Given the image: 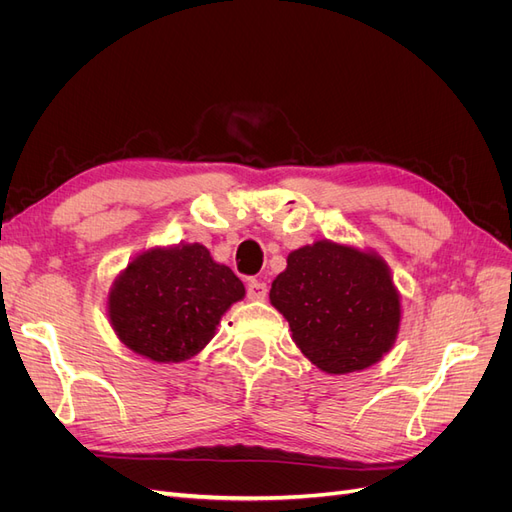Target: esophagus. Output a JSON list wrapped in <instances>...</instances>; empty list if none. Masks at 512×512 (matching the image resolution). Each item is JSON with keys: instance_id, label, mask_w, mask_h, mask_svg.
Wrapping results in <instances>:
<instances>
[{"instance_id": "34e87169", "label": "esophagus", "mask_w": 512, "mask_h": 512, "mask_svg": "<svg viewBox=\"0 0 512 512\" xmlns=\"http://www.w3.org/2000/svg\"><path fill=\"white\" fill-rule=\"evenodd\" d=\"M267 292H269V288H267L265 282H258V280L247 282V299L262 301L267 297Z\"/></svg>"}]
</instances>
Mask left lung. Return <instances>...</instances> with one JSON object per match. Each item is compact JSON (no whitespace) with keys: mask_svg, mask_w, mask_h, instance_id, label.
<instances>
[{"mask_svg":"<svg viewBox=\"0 0 512 512\" xmlns=\"http://www.w3.org/2000/svg\"><path fill=\"white\" fill-rule=\"evenodd\" d=\"M269 299L288 320L294 344L327 374L378 363L399 331V294L386 262L327 239L288 254Z\"/></svg>","mask_w":512,"mask_h":512,"instance_id":"1","label":"left lung"}]
</instances>
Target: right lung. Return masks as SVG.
<instances>
[{"mask_svg": "<svg viewBox=\"0 0 512 512\" xmlns=\"http://www.w3.org/2000/svg\"><path fill=\"white\" fill-rule=\"evenodd\" d=\"M245 288L205 245L143 252L108 294V318L132 352L156 363H181L203 350L226 309Z\"/></svg>", "mask_w": 512, "mask_h": 512, "instance_id": "obj_1", "label": "right lung"}]
</instances>
